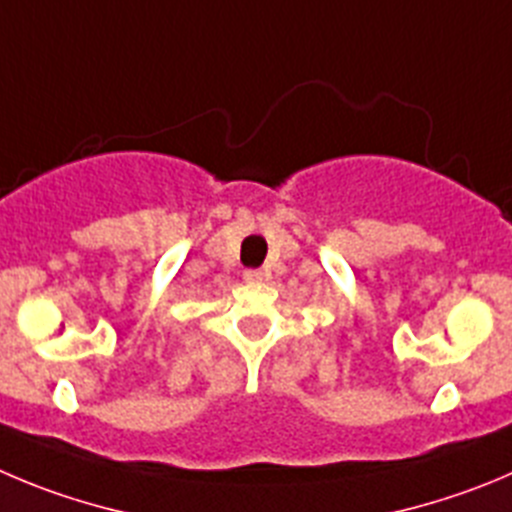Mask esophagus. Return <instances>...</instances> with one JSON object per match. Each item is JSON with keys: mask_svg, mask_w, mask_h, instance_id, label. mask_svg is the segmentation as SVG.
<instances>
[{"mask_svg": "<svg viewBox=\"0 0 512 512\" xmlns=\"http://www.w3.org/2000/svg\"><path fill=\"white\" fill-rule=\"evenodd\" d=\"M242 278H245V283H260L262 272L260 270H245V275H242Z\"/></svg>", "mask_w": 512, "mask_h": 512, "instance_id": "obj_1", "label": "esophagus"}]
</instances>
